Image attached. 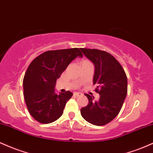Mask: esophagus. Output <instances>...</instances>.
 <instances>
[{"mask_svg": "<svg viewBox=\"0 0 153 153\" xmlns=\"http://www.w3.org/2000/svg\"><path fill=\"white\" fill-rule=\"evenodd\" d=\"M73 94H74V96H80L82 95L81 93H78V92H75Z\"/></svg>", "mask_w": 153, "mask_h": 153, "instance_id": "obj_1", "label": "esophagus"}]
</instances>
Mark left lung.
Masks as SVG:
<instances>
[{"instance_id":"8db88e82","label":"left lung","mask_w":153,"mask_h":153,"mask_svg":"<svg viewBox=\"0 0 153 153\" xmlns=\"http://www.w3.org/2000/svg\"><path fill=\"white\" fill-rule=\"evenodd\" d=\"M84 55L94 63V85L100 94L94 98L85 94L88 104L80 109L82 117L96 126L109 123L118 115L127 94V78L118 61L111 54L96 49L80 48Z\"/></svg>"}]
</instances>
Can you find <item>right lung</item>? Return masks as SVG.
Listing matches in <instances>:
<instances>
[{"instance_id": "right-lung-1", "label": "right lung", "mask_w": 153, "mask_h": 153, "mask_svg": "<svg viewBox=\"0 0 153 153\" xmlns=\"http://www.w3.org/2000/svg\"><path fill=\"white\" fill-rule=\"evenodd\" d=\"M77 57H82L78 48L47 51L36 57L28 67L23 80L24 99L35 120L49 124L62 115L73 93L56 94V80Z\"/></svg>"}]
</instances>
